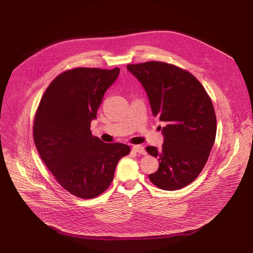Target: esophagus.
Instances as JSON below:
<instances>
[{"label":"esophagus","instance_id":"obj_1","mask_svg":"<svg viewBox=\"0 0 253 253\" xmlns=\"http://www.w3.org/2000/svg\"><path fill=\"white\" fill-rule=\"evenodd\" d=\"M132 151L135 152V153H138V154H141V155L147 154L144 148L142 147V145H139V144L138 145H133V147H132Z\"/></svg>","mask_w":253,"mask_h":253}]
</instances>
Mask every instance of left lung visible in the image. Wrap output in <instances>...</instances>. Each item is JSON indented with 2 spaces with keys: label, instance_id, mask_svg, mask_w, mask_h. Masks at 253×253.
Wrapping results in <instances>:
<instances>
[{
  "label": "left lung",
  "instance_id": "1",
  "mask_svg": "<svg viewBox=\"0 0 253 253\" xmlns=\"http://www.w3.org/2000/svg\"><path fill=\"white\" fill-rule=\"evenodd\" d=\"M127 70L147 92L153 115L165 123L162 148L145 149L160 161L149 178L165 191L182 189L201 173L213 147V104L202 84L173 64L149 61L128 64Z\"/></svg>",
  "mask_w": 253,
  "mask_h": 253
}]
</instances>
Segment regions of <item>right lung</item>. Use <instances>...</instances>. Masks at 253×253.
Listing matches in <instances>:
<instances>
[{
  "instance_id": "1",
  "label": "right lung",
  "mask_w": 253,
  "mask_h": 253,
  "mask_svg": "<svg viewBox=\"0 0 253 253\" xmlns=\"http://www.w3.org/2000/svg\"><path fill=\"white\" fill-rule=\"evenodd\" d=\"M120 70L78 68L50 83L34 122V140L43 162L61 187L82 199L110 187L120 159L130 153L124 143L93 136L92 120Z\"/></svg>"
}]
</instances>
